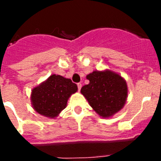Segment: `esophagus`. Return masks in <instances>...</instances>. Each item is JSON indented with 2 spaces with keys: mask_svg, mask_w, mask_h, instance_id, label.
Here are the masks:
<instances>
[{
  "mask_svg": "<svg viewBox=\"0 0 161 161\" xmlns=\"http://www.w3.org/2000/svg\"><path fill=\"white\" fill-rule=\"evenodd\" d=\"M77 87H78V90H80V89H81V87H82V85L80 83H78L77 84Z\"/></svg>",
  "mask_w": 161,
  "mask_h": 161,
  "instance_id": "34e87169",
  "label": "esophagus"
}]
</instances>
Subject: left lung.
<instances>
[{
    "instance_id": "1",
    "label": "left lung",
    "mask_w": 161,
    "mask_h": 161,
    "mask_svg": "<svg viewBox=\"0 0 161 161\" xmlns=\"http://www.w3.org/2000/svg\"><path fill=\"white\" fill-rule=\"evenodd\" d=\"M89 85L80 93L100 117L108 119L124 107L128 96L126 80L114 71L106 69L88 74Z\"/></svg>"
}]
</instances>
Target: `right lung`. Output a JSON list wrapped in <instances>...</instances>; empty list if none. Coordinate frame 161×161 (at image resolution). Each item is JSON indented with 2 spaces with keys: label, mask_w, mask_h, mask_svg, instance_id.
Instances as JSON below:
<instances>
[{
  "label": "right lung",
  "mask_w": 161,
  "mask_h": 161,
  "mask_svg": "<svg viewBox=\"0 0 161 161\" xmlns=\"http://www.w3.org/2000/svg\"><path fill=\"white\" fill-rule=\"evenodd\" d=\"M77 90V85L70 79L52 74L31 90V105L39 114L55 119L66 108L69 97Z\"/></svg>",
  "instance_id": "add662e5"
}]
</instances>
